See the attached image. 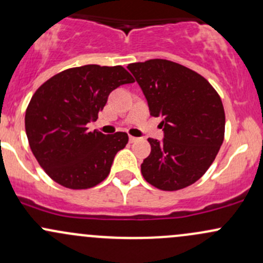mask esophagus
I'll list each match as a JSON object with an SVG mask.
<instances>
[{"instance_id":"esophagus-1","label":"esophagus","mask_w":263,"mask_h":263,"mask_svg":"<svg viewBox=\"0 0 263 263\" xmlns=\"http://www.w3.org/2000/svg\"><path fill=\"white\" fill-rule=\"evenodd\" d=\"M137 141H140V138H138V137H135V136H129V142H131V143L137 142Z\"/></svg>"}]
</instances>
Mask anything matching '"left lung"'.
I'll use <instances>...</instances> for the list:
<instances>
[{"instance_id": "8db88e82", "label": "left lung", "mask_w": 263, "mask_h": 263, "mask_svg": "<svg viewBox=\"0 0 263 263\" xmlns=\"http://www.w3.org/2000/svg\"><path fill=\"white\" fill-rule=\"evenodd\" d=\"M148 103L162 117L163 140L148 138L151 154L141 164L143 178L163 191H177L200 180L224 137V109L216 89L197 72L168 60L127 66Z\"/></svg>"}]
</instances>
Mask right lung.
I'll use <instances>...</instances> for the list:
<instances>
[{
    "label": "right lung",
    "mask_w": 263,
    "mask_h": 263,
    "mask_svg": "<svg viewBox=\"0 0 263 263\" xmlns=\"http://www.w3.org/2000/svg\"><path fill=\"white\" fill-rule=\"evenodd\" d=\"M132 82L122 66L86 65L54 74L34 92L26 109V135L37 162L54 182L85 190L107 177L128 136L89 132L87 123L97 120L115 88Z\"/></svg>",
    "instance_id": "1"
}]
</instances>
